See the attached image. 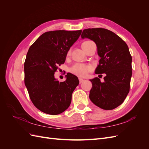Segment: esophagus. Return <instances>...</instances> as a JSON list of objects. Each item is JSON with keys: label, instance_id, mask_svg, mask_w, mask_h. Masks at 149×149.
Instances as JSON below:
<instances>
[{"label": "esophagus", "instance_id": "34e87169", "mask_svg": "<svg viewBox=\"0 0 149 149\" xmlns=\"http://www.w3.org/2000/svg\"><path fill=\"white\" fill-rule=\"evenodd\" d=\"M84 79H82V78H79V83H83V81H84Z\"/></svg>", "mask_w": 149, "mask_h": 149}]
</instances>
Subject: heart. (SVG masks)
I'll use <instances>...</instances> for the list:
<instances>
[{"label":"heart","mask_w":149,"mask_h":149,"mask_svg":"<svg viewBox=\"0 0 149 149\" xmlns=\"http://www.w3.org/2000/svg\"><path fill=\"white\" fill-rule=\"evenodd\" d=\"M92 42V41H86L82 43V46L85 44ZM71 51L68 50L67 53V55H69ZM93 69L91 65H86L83 63H76L73 66H72L70 68V72L76 76L79 77H85L88 75V74L91 72Z\"/></svg>","instance_id":"obj_1"}]
</instances>
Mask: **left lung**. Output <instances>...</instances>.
<instances>
[{
	"label": "left lung",
	"mask_w": 149,
	"mask_h": 149,
	"mask_svg": "<svg viewBox=\"0 0 149 149\" xmlns=\"http://www.w3.org/2000/svg\"><path fill=\"white\" fill-rule=\"evenodd\" d=\"M81 38L96 44L101 58L95 73L105 74L103 83L98 78L90 79L89 99L101 109H114L124 102L130 89L132 56L127 45L114 32L102 28L84 29Z\"/></svg>",
	"instance_id": "8db88e82"
}]
</instances>
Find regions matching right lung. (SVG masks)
<instances>
[{
	"label": "right lung",
	"mask_w": 149,
	"mask_h": 149,
	"mask_svg": "<svg viewBox=\"0 0 149 149\" xmlns=\"http://www.w3.org/2000/svg\"><path fill=\"white\" fill-rule=\"evenodd\" d=\"M81 31H47L29 48L24 63L25 84L31 102L44 113L59 114L70 105L72 93L79 83L78 77L68 73L65 81L60 83L54 74Z\"/></svg>",
	"instance_id": "right-lung-1"
}]
</instances>
